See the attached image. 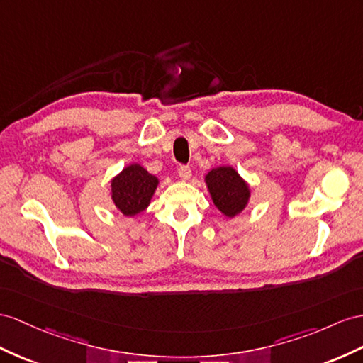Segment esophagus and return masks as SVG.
Returning a JSON list of instances; mask_svg holds the SVG:
<instances>
[{
    "label": "esophagus",
    "mask_w": 363,
    "mask_h": 363,
    "mask_svg": "<svg viewBox=\"0 0 363 363\" xmlns=\"http://www.w3.org/2000/svg\"><path fill=\"white\" fill-rule=\"evenodd\" d=\"M178 174H179V178H181L182 181H189V179L191 178V170H190V167H189V165H179Z\"/></svg>",
    "instance_id": "34e87169"
}]
</instances>
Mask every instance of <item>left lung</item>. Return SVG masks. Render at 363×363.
Instances as JSON below:
<instances>
[{
	"label": "left lung",
	"instance_id": "8db88e82",
	"mask_svg": "<svg viewBox=\"0 0 363 363\" xmlns=\"http://www.w3.org/2000/svg\"><path fill=\"white\" fill-rule=\"evenodd\" d=\"M206 179L213 202L225 216L233 218L245 208L250 190L236 170L231 167H218Z\"/></svg>",
	"mask_w": 363,
	"mask_h": 363
}]
</instances>
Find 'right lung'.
<instances>
[{"label":"right lung","instance_id":"obj_1","mask_svg":"<svg viewBox=\"0 0 363 363\" xmlns=\"http://www.w3.org/2000/svg\"><path fill=\"white\" fill-rule=\"evenodd\" d=\"M156 185L157 178L133 164L111 181V199L123 215L135 216L150 203Z\"/></svg>","mask_w":363,"mask_h":363}]
</instances>
